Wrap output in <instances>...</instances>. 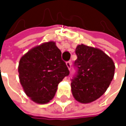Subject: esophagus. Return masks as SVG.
<instances>
[{
	"instance_id": "1",
	"label": "esophagus",
	"mask_w": 126,
	"mask_h": 126,
	"mask_svg": "<svg viewBox=\"0 0 126 126\" xmlns=\"http://www.w3.org/2000/svg\"><path fill=\"white\" fill-rule=\"evenodd\" d=\"M66 65H67L68 68L69 70H71V61H67L66 62Z\"/></svg>"
}]
</instances>
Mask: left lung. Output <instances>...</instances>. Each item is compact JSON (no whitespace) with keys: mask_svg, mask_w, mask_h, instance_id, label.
I'll return each mask as SVG.
<instances>
[{"mask_svg":"<svg viewBox=\"0 0 126 126\" xmlns=\"http://www.w3.org/2000/svg\"><path fill=\"white\" fill-rule=\"evenodd\" d=\"M76 73L71 79L74 98L88 104L101 97L110 86L114 74L112 60L101 49L83 44L77 47Z\"/></svg>","mask_w":126,"mask_h":126,"instance_id":"obj_1","label":"left lung"}]
</instances>
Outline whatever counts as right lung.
<instances>
[{"label": "right lung", "instance_id": "right-lung-1", "mask_svg": "<svg viewBox=\"0 0 126 126\" xmlns=\"http://www.w3.org/2000/svg\"><path fill=\"white\" fill-rule=\"evenodd\" d=\"M18 71L25 93L38 104L52 100L58 84L69 75V70L61 58V52L53 41L28 51L21 58Z\"/></svg>", "mask_w": 126, "mask_h": 126}]
</instances>
